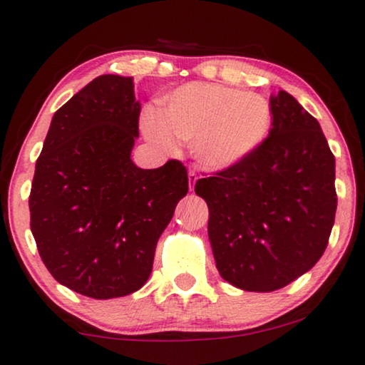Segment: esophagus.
<instances>
[{"label": "esophagus", "mask_w": 365, "mask_h": 365, "mask_svg": "<svg viewBox=\"0 0 365 365\" xmlns=\"http://www.w3.org/2000/svg\"><path fill=\"white\" fill-rule=\"evenodd\" d=\"M196 181H197V174L194 171H189V191H194V187H196Z\"/></svg>", "instance_id": "34e87169"}]
</instances>
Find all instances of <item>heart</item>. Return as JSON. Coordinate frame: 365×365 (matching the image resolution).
I'll list each match as a JSON object with an SVG mask.
<instances>
[{"mask_svg": "<svg viewBox=\"0 0 365 365\" xmlns=\"http://www.w3.org/2000/svg\"><path fill=\"white\" fill-rule=\"evenodd\" d=\"M272 126L262 94L214 83H189L163 99L161 113L148 108L141 129L149 141L174 151L189 143L199 166L221 171L256 153Z\"/></svg>", "mask_w": 365, "mask_h": 365, "instance_id": "heart-1", "label": "heart"}]
</instances>
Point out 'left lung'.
Returning <instances> with one entry per match:
<instances>
[{
  "instance_id": "left-lung-1",
  "label": "left lung",
  "mask_w": 365,
  "mask_h": 365,
  "mask_svg": "<svg viewBox=\"0 0 365 365\" xmlns=\"http://www.w3.org/2000/svg\"><path fill=\"white\" fill-rule=\"evenodd\" d=\"M271 109L262 146L194 187L207 202L219 274L251 292L277 291L316 266L337 209L336 159L321 124L282 89Z\"/></svg>"
}]
</instances>
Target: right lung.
Returning <instances> with one entry per match:
<instances>
[{"mask_svg":"<svg viewBox=\"0 0 365 365\" xmlns=\"http://www.w3.org/2000/svg\"><path fill=\"white\" fill-rule=\"evenodd\" d=\"M139 113L133 78L98 76L54 113L36 161L29 212L39 256L59 284L93 299L146 284L159 236L187 194L179 161L133 163Z\"/></svg>","mask_w":365,"mask_h":365,"instance_id":"right-lung-1","label":"right lung"}]
</instances>
